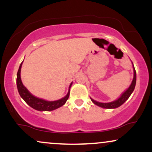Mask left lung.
Listing matches in <instances>:
<instances>
[{"label":"left lung","instance_id":"obj_1","mask_svg":"<svg viewBox=\"0 0 152 152\" xmlns=\"http://www.w3.org/2000/svg\"><path fill=\"white\" fill-rule=\"evenodd\" d=\"M132 66H133L134 78L132 81V83H131L130 86H129V88H127L125 91H124L117 99H116L115 101H113V102H111L102 103V102H97V101L96 100H94L93 99L90 97L91 102H93L94 104H96V106H99V107L103 108V109H116V108L119 107L120 106H121L124 103L126 102L127 99L129 98L131 94L133 93L134 88H135L136 81H137V73H136L135 69H134L133 63H132Z\"/></svg>","mask_w":152,"mask_h":152}]
</instances>
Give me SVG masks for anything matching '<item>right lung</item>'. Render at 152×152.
<instances>
[{"mask_svg": "<svg viewBox=\"0 0 152 152\" xmlns=\"http://www.w3.org/2000/svg\"><path fill=\"white\" fill-rule=\"evenodd\" d=\"M23 62L20 64L19 69L17 73V78H16V84L17 88H18V93L20 94V97L25 101V102L28 105H29L33 109L37 110L40 111H50L53 110L58 109L61 107L66 104V101L68 100L70 94V88L72 85L73 82L70 83V86L69 87V91L68 93L64 97L56 101H47L43 99L38 98V97L35 96L32 94L28 90V88L23 84L21 78H20V71H21V67Z\"/></svg>", "mask_w": 152, "mask_h": 152, "instance_id": "obj_1", "label": "right lung"}]
</instances>
